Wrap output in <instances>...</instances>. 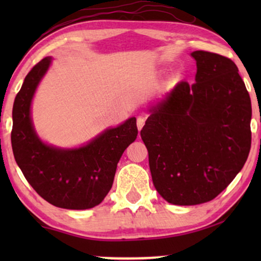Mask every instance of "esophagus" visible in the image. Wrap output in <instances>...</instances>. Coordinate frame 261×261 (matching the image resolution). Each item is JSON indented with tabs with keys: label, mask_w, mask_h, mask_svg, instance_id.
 <instances>
[{
	"label": "esophagus",
	"mask_w": 261,
	"mask_h": 261,
	"mask_svg": "<svg viewBox=\"0 0 261 261\" xmlns=\"http://www.w3.org/2000/svg\"><path fill=\"white\" fill-rule=\"evenodd\" d=\"M145 121H146V119L144 116H139L137 119V126H138L139 130L142 129V127H144V124H145Z\"/></svg>",
	"instance_id": "obj_1"
}]
</instances>
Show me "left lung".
I'll return each instance as SVG.
<instances>
[{"label":"left lung","mask_w":261,"mask_h":261,"mask_svg":"<svg viewBox=\"0 0 261 261\" xmlns=\"http://www.w3.org/2000/svg\"><path fill=\"white\" fill-rule=\"evenodd\" d=\"M191 56L195 83L179 82L140 132L154 188L177 205L220 195L244 167L252 142L251 98L238 66L217 53Z\"/></svg>","instance_id":"left-lung-1"}]
</instances>
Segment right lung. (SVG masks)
<instances>
[{
  "label": "right lung",
  "mask_w": 261,
  "mask_h": 261,
  "mask_svg": "<svg viewBox=\"0 0 261 261\" xmlns=\"http://www.w3.org/2000/svg\"><path fill=\"white\" fill-rule=\"evenodd\" d=\"M51 58H44L24 78L13 106L12 147L14 158L32 188L45 201L64 209H89L99 204L112 189L117 163L137 139V119L76 149L45 145L32 126L31 102Z\"/></svg>",
  "instance_id": "right-lung-1"
}]
</instances>
